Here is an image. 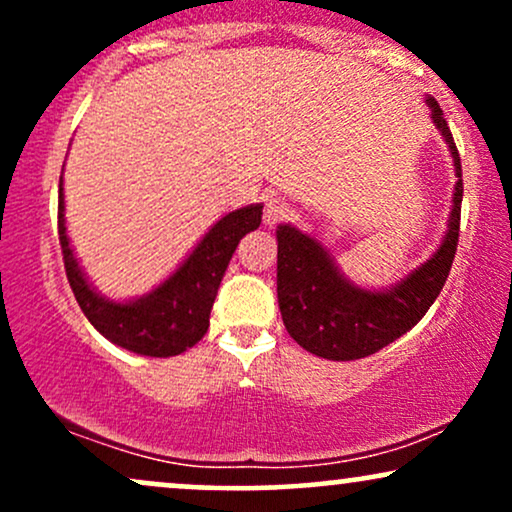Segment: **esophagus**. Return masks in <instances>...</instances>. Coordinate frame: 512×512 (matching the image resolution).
<instances>
[{
	"instance_id": "34e87169",
	"label": "esophagus",
	"mask_w": 512,
	"mask_h": 512,
	"mask_svg": "<svg viewBox=\"0 0 512 512\" xmlns=\"http://www.w3.org/2000/svg\"><path fill=\"white\" fill-rule=\"evenodd\" d=\"M289 204L284 202L281 197H267V202H264V223L267 226H274V223L284 221L286 216H289Z\"/></svg>"
}]
</instances>
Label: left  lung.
Returning a JSON list of instances; mask_svg holds the SVG:
<instances>
[{
	"label": "left lung",
	"instance_id": "8db88e82",
	"mask_svg": "<svg viewBox=\"0 0 512 512\" xmlns=\"http://www.w3.org/2000/svg\"><path fill=\"white\" fill-rule=\"evenodd\" d=\"M431 120L448 144L455 190L448 231L424 264L385 289H363L346 276L320 240L291 223L276 228V296L286 330L310 354L327 361H356L407 334L438 298L455 260L460 236L462 166L436 98L426 96Z\"/></svg>",
	"mask_w": 512,
	"mask_h": 512
}]
</instances>
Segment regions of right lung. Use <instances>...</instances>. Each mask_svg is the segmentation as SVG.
<instances>
[{"mask_svg": "<svg viewBox=\"0 0 512 512\" xmlns=\"http://www.w3.org/2000/svg\"><path fill=\"white\" fill-rule=\"evenodd\" d=\"M260 223L262 204H248V207L228 211L204 233L190 255L156 289L144 296L127 298V301H113L93 289L76 260L67 236L64 187L60 178L57 226H60L64 269H67L76 303L84 310L88 322L108 342L139 356H178L182 351L192 349L207 334L211 305L219 293L228 262H231L240 238L260 228Z\"/></svg>", "mask_w": 512, "mask_h": 512, "instance_id": "add662e5", "label": "right lung"}]
</instances>
